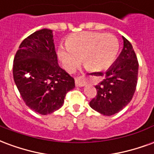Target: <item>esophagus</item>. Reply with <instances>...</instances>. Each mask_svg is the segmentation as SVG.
<instances>
[{"label": "esophagus", "mask_w": 154, "mask_h": 154, "mask_svg": "<svg viewBox=\"0 0 154 154\" xmlns=\"http://www.w3.org/2000/svg\"><path fill=\"white\" fill-rule=\"evenodd\" d=\"M75 84L77 87H84L87 85V82L83 77H77L75 79Z\"/></svg>", "instance_id": "esophagus-1"}]
</instances>
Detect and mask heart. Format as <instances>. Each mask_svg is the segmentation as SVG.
<instances>
[{"label":"heart","mask_w":154,"mask_h":154,"mask_svg":"<svg viewBox=\"0 0 154 154\" xmlns=\"http://www.w3.org/2000/svg\"><path fill=\"white\" fill-rule=\"evenodd\" d=\"M119 43L116 36L97 32H81L71 35L67 46L60 45L57 55L63 67L72 72L82 58L84 67L89 71H102L116 60Z\"/></svg>","instance_id":"b5f03b06"}]
</instances>
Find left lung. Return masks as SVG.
Here are the masks:
<instances>
[{"label": "left lung", "instance_id": "left-lung-1", "mask_svg": "<svg viewBox=\"0 0 154 154\" xmlns=\"http://www.w3.org/2000/svg\"><path fill=\"white\" fill-rule=\"evenodd\" d=\"M121 53L105 77L96 86L97 94L90 106L104 116L118 113L132 100L138 80L139 63L132 44L124 36Z\"/></svg>", "mask_w": 154, "mask_h": 154}]
</instances>
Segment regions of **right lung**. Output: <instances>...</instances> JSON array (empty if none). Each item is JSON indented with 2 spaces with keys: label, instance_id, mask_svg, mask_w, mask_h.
Instances as JSON below:
<instances>
[{
  "label": "right lung",
  "instance_id": "add662e5",
  "mask_svg": "<svg viewBox=\"0 0 154 154\" xmlns=\"http://www.w3.org/2000/svg\"><path fill=\"white\" fill-rule=\"evenodd\" d=\"M13 77L26 106L41 115L60 109L67 91L75 87L73 78L57 63L53 31L48 29L22 41L14 58Z\"/></svg>",
  "mask_w": 154,
  "mask_h": 154
}]
</instances>
